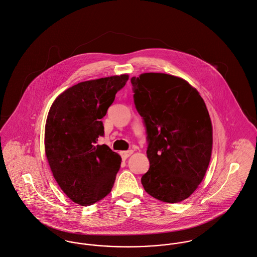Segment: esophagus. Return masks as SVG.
<instances>
[{"instance_id": "34e87169", "label": "esophagus", "mask_w": 257, "mask_h": 257, "mask_svg": "<svg viewBox=\"0 0 257 257\" xmlns=\"http://www.w3.org/2000/svg\"><path fill=\"white\" fill-rule=\"evenodd\" d=\"M132 153H133L132 150H128V151H123V152H121L120 154H121L123 159H127Z\"/></svg>"}]
</instances>
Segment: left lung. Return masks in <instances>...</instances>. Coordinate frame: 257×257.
I'll return each mask as SVG.
<instances>
[{
  "label": "left lung",
  "instance_id": "left-lung-1",
  "mask_svg": "<svg viewBox=\"0 0 257 257\" xmlns=\"http://www.w3.org/2000/svg\"><path fill=\"white\" fill-rule=\"evenodd\" d=\"M131 83L148 141L150 168L141 183L155 199L180 203L197 190L210 161L212 127L205 101L186 80L166 73H143Z\"/></svg>",
  "mask_w": 257,
  "mask_h": 257
}]
</instances>
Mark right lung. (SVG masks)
<instances>
[{
  "instance_id": "obj_1",
  "label": "right lung",
  "mask_w": 257,
  "mask_h": 257,
  "mask_svg": "<svg viewBox=\"0 0 257 257\" xmlns=\"http://www.w3.org/2000/svg\"><path fill=\"white\" fill-rule=\"evenodd\" d=\"M128 78L121 74L80 82L58 95L50 109L47 159L62 192L78 205H93L113 188L121 157L97 141L104 135L101 119Z\"/></svg>"
}]
</instances>
